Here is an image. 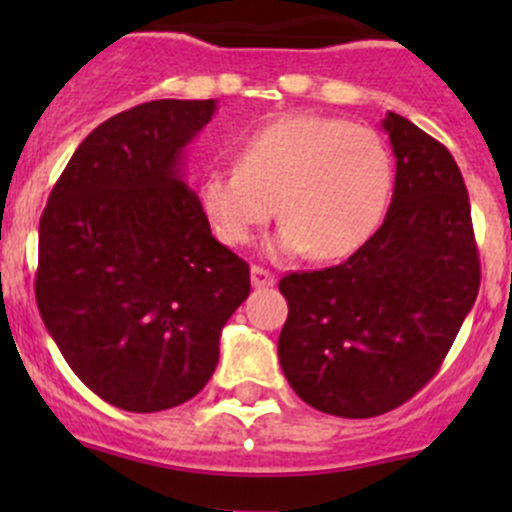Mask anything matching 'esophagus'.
<instances>
[{"instance_id": "esophagus-1", "label": "esophagus", "mask_w": 512, "mask_h": 512, "mask_svg": "<svg viewBox=\"0 0 512 512\" xmlns=\"http://www.w3.org/2000/svg\"><path fill=\"white\" fill-rule=\"evenodd\" d=\"M250 277H252V285H255V287H272L277 282V277L272 275L270 270H265V267H260V265L252 267Z\"/></svg>"}]
</instances>
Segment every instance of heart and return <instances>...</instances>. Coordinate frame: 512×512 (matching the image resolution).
<instances>
[{
    "label": "heart",
    "instance_id": "1",
    "mask_svg": "<svg viewBox=\"0 0 512 512\" xmlns=\"http://www.w3.org/2000/svg\"><path fill=\"white\" fill-rule=\"evenodd\" d=\"M391 180L389 151L376 131L342 118L285 116L242 141L237 168L205 175L198 198L227 247L247 245L280 203L277 250L339 260L376 232Z\"/></svg>",
    "mask_w": 512,
    "mask_h": 512
}]
</instances>
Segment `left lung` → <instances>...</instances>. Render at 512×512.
<instances>
[{
	"mask_svg": "<svg viewBox=\"0 0 512 512\" xmlns=\"http://www.w3.org/2000/svg\"><path fill=\"white\" fill-rule=\"evenodd\" d=\"M396 183L379 230L347 262L280 280L277 354L304 404L342 418L399 409L436 376L471 312L480 260L463 175L409 118H384Z\"/></svg>",
	"mask_w": 512,
	"mask_h": 512,
	"instance_id": "obj_1",
	"label": "left lung"
}]
</instances>
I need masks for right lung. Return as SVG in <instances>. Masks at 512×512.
Here are the masks:
<instances>
[{
    "label": "right lung",
    "instance_id": "1",
    "mask_svg": "<svg viewBox=\"0 0 512 512\" xmlns=\"http://www.w3.org/2000/svg\"><path fill=\"white\" fill-rule=\"evenodd\" d=\"M215 101L160 98L84 138L39 220L36 304L71 371L133 414L210 381L250 265L210 232L180 170Z\"/></svg>",
    "mask_w": 512,
    "mask_h": 512
}]
</instances>
